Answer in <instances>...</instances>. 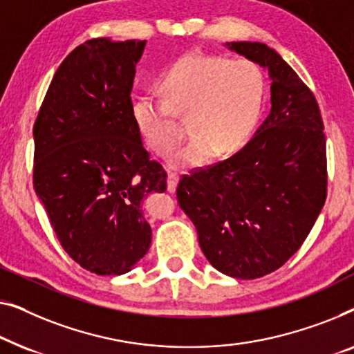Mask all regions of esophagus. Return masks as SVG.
Masks as SVG:
<instances>
[{"label":"esophagus","mask_w":354,"mask_h":354,"mask_svg":"<svg viewBox=\"0 0 354 354\" xmlns=\"http://www.w3.org/2000/svg\"><path fill=\"white\" fill-rule=\"evenodd\" d=\"M178 181H179V176L176 173L170 171L167 176V189L168 192H175L176 191V186H178Z\"/></svg>","instance_id":"esophagus-1"}]
</instances>
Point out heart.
<instances>
[{
	"instance_id": "obj_1",
	"label": "heart",
	"mask_w": 354,
	"mask_h": 354,
	"mask_svg": "<svg viewBox=\"0 0 354 354\" xmlns=\"http://www.w3.org/2000/svg\"><path fill=\"white\" fill-rule=\"evenodd\" d=\"M162 91L165 99L146 94L134 101V125L153 152L168 156L183 136L173 113L187 117L192 139L171 167H201L248 141L265 102V77L247 59L189 53L165 73Z\"/></svg>"
}]
</instances>
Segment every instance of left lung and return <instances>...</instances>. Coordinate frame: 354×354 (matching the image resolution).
I'll return each instance as SVG.
<instances>
[{
	"mask_svg": "<svg viewBox=\"0 0 354 354\" xmlns=\"http://www.w3.org/2000/svg\"><path fill=\"white\" fill-rule=\"evenodd\" d=\"M225 46L266 68L271 112L237 153L184 175L176 196L210 265L257 279L301 247L324 207V123L310 88L274 49L252 41Z\"/></svg>",
	"mask_w": 354,
	"mask_h": 354,
	"instance_id": "8db88e82",
	"label": "left lung"
}]
</instances>
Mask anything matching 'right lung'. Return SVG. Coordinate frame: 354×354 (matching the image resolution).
Wrapping results in <instances>:
<instances>
[{
    "instance_id": "1",
    "label": "right lung",
    "mask_w": 354,
    "mask_h": 354,
    "mask_svg": "<svg viewBox=\"0 0 354 354\" xmlns=\"http://www.w3.org/2000/svg\"><path fill=\"white\" fill-rule=\"evenodd\" d=\"M146 39L96 38L59 66L33 127V187L64 250L86 271L120 276L146 255L142 215L167 173L149 158L131 89Z\"/></svg>"
}]
</instances>
